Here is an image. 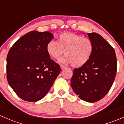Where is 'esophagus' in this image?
Segmentation results:
<instances>
[{"label":"esophagus","mask_w":124,"mask_h":124,"mask_svg":"<svg viewBox=\"0 0 124 124\" xmlns=\"http://www.w3.org/2000/svg\"><path fill=\"white\" fill-rule=\"evenodd\" d=\"M60 67H61V68L62 70H63V69H64L65 68H66V66H65L64 65H60Z\"/></svg>","instance_id":"1"}]
</instances>
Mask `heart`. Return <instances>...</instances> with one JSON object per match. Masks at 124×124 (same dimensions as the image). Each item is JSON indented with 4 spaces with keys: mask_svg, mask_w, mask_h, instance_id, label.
Returning <instances> with one entry per match:
<instances>
[{
    "mask_svg": "<svg viewBox=\"0 0 124 124\" xmlns=\"http://www.w3.org/2000/svg\"><path fill=\"white\" fill-rule=\"evenodd\" d=\"M93 44L91 39L73 33H62L57 42L52 40L47 44V52L50 57L59 59L65 52V57L59 61L61 63H70L74 67L85 65L93 52Z\"/></svg>",
    "mask_w": 124,
    "mask_h": 124,
    "instance_id": "obj_1",
    "label": "heart"
}]
</instances>
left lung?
I'll return each instance as SVG.
<instances>
[{
    "instance_id": "1",
    "label": "left lung",
    "mask_w": 124,
    "mask_h": 124,
    "mask_svg": "<svg viewBox=\"0 0 124 124\" xmlns=\"http://www.w3.org/2000/svg\"><path fill=\"white\" fill-rule=\"evenodd\" d=\"M93 44L91 58L84 65L74 70L71 85L80 99L95 102L110 89L117 70L115 52L100 35L87 33Z\"/></svg>"
}]
</instances>
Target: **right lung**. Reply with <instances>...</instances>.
Listing matches in <instances>:
<instances>
[{
    "label": "right lung",
    "instance_id": "1",
    "mask_svg": "<svg viewBox=\"0 0 124 124\" xmlns=\"http://www.w3.org/2000/svg\"><path fill=\"white\" fill-rule=\"evenodd\" d=\"M48 32L31 31L17 40L7 58V80L23 100L36 102L46 95L61 72L50 59L47 44L53 38Z\"/></svg>",
    "mask_w": 124,
    "mask_h": 124
}]
</instances>
